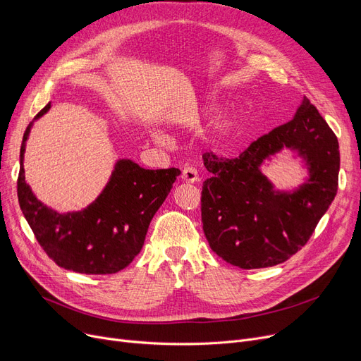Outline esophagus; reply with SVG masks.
<instances>
[{
  "instance_id": "1",
  "label": "esophagus",
  "mask_w": 361,
  "mask_h": 361,
  "mask_svg": "<svg viewBox=\"0 0 361 361\" xmlns=\"http://www.w3.org/2000/svg\"><path fill=\"white\" fill-rule=\"evenodd\" d=\"M181 180L185 183H196L199 180V174H197V169L195 166L190 165H185L183 168V173H181Z\"/></svg>"
}]
</instances>
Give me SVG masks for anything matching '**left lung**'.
Wrapping results in <instances>:
<instances>
[{
  "instance_id": "obj_1",
  "label": "left lung",
  "mask_w": 361,
  "mask_h": 361,
  "mask_svg": "<svg viewBox=\"0 0 361 361\" xmlns=\"http://www.w3.org/2000/svg\"><path fill=\"white\" fill-rule=\"evenodd\" d=\"M282 147L297 148L311 177L293 194L273 190L258 166ZM211 178L202 188V224L211 249L241 269L288 260L310 240L336 196L339 145L305 97L295 117L255 140L237 158L203 154Z\"/></svg>"
}]
</instances>
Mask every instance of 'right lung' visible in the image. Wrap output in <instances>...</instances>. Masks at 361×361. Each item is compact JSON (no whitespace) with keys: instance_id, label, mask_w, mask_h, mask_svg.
Segmentation results:
<instances>
[{"instance_id":"1","label":"right lung","mask_w":361,"mask_h":361,"mask_svg":"<svg viewBox=\"0 0 361 361\" xmlns=\"http://www.w3.org/2000/svg\"><path fill=\"white\" fill-rule=\"evenodd\" d=\"M49 106L47 104L36 118ZM27 135L29 127L20 147L17 196L42 250L59 267L86 275L116 274L128 267L140 253L149 224L181 174L180 169H145L127 159L118 161L97 200L82 212L61 215L37 202L25 181Z\"/></svg>"}]
</instances>
